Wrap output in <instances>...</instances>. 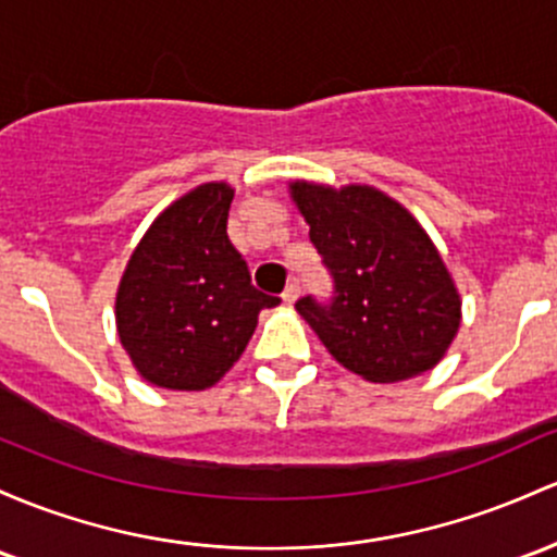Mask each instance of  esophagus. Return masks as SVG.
Wrapping results in <instances>:
<instances>
[{"instance_id":"obj_1","label":"esophagus","mask_w":557,"mask_h":557,"mask_svg":"<svg viewBox=\"0 0 557 557\" xmlns=\"http://www.w3.org/2000/svg\"><path fill=\"white\" fill-rule=\"evenodd\" d=\"M298 293H301V277H293L288 283V288L283 290V301L285 304H293L298 298Z\"/></svg>"}]
</instances>
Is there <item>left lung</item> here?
I'll list each match as a JSON object with an SVG mask.
<instances>
[{"instance_id": "obj_1", "label": "left lung", "mask_w": 557, "mask_h": 557, "mask_svg": "<svg viewBox=\"0 0 557 557\" xmlns=\"http://www.w3.org/2000/svg\"><path fill=\"white\" fill-rule=\"evenodd\" d=\"M290 189L333 283L330 298H298V314L372 383L431 370L460 327V296L412 213L372 187Z\"/></svg>"}]
</instances>
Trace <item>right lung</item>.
<instances>
[{
    "label": "right lung",
    "mask_w": 557,
    "mask_h": 557,
    "mask_svg": "<svg viewBox=\"0 0 557 557\" xmlns=\"http://www.w3.org/2000/svg\"><path fill=\"white\" fill-rule=\"evenodd\" d=\"M232 195L211 182L171 203L121 280L119 338L156 386H213L246 351L259 311L280 304L253 288L246 259L230 243Z\"/></svg>",
    "instance_id": "1"
}]
</instances>
